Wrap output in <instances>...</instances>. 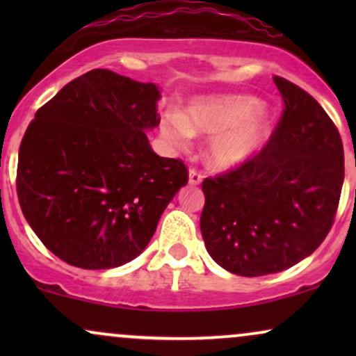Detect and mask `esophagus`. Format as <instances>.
Segmentation results:
<instances>
[{"mask_svg": "<svg viewBox=\"0 0 356 356\" xmlns=\"http://www.w3.org/2000/svg\"><path fill=\"white\" fill-rule=\"evenodd\" d=\"M202 179H204V175L199 172L197 169L189 170V184H192V186H197V184H201Z\"/></svg>", "mask_w": 356, "mask_h": 356, "instance_id": "34e87169", "label": "esophagus"}]
</instances>
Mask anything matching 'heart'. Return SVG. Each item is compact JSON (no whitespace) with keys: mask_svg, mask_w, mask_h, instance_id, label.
Segmentation results:
<instances>
[{"mask_svg":"<svg viewBox=\"0 0 356 356\" xmlns=\"http://www.w3.org/2000/svg\"><path fill=\"white\" fill-rule=\"evenodd\" d=\"M162 136L170 145L184 149L191 136H216L209 145V161L229 169L248 161L268 136V115L252 97H219L192 102L184 115L165 113Z\"/></svg>","mask_w":356,"mask_h":356,"instance_id":"heart-1","label":"heart"}]
</instances>
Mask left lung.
<instances>
[{"label":"left lung","mask_w":356,"mask_h":356,"mask_svg":"<svg viewBox=\"0 0 356 356\" xmlns=\"http://www.w3.org/2000/svg\"><path fill=\"white\" fill-rule=\"evenodd\" d=\"M284 108L269 140L202 181L201 232L212 259L239 276L295 266L332 229L345 179L340 132L316 100L275 76Z\"/></svg>","instance_id":"8db88e82"}]
</instances>
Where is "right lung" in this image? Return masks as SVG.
Masks as SVG:
<instances>
[{
  "label": "right lung",
  "instance_id": "right-lung-1",
  "mask_svg": "<svg viewBox=\"0 0 356 356\" xmlns=\"http://www.w3.org/2000/svg\"><path fill=\"white\" fill-rule=\"evenodd\" d=\"M159 88L90 70L36 110L18 154L23 216L61 261L122 266L144 251L167 204L189 181L181 159L152 150Z\"/></svg>",
  "mask_w": 356,
  "mask_h": 356
}]
</instances>
